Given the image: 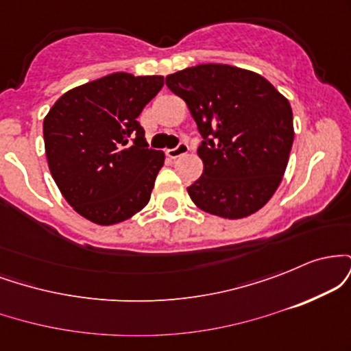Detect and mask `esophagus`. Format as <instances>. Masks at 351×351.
Here are the masks:
<instances>
[{"label":"esophagus","instance_id":"1","mask_svg":"<svg viewBox=\"0 0 351 351\" xmlns=\"http://www.w3.org/2000/svg\"><path fill=\"white\" fill-rule=\"evenodd\" d=\"M189 152V147L186 143H178L176 145L175 148H170V150H167V155L170 156L171 160H175V158H178V156H183V155H186V153Z\"/></svg>","mask_w":351,"mask_h":351}]
</instances>
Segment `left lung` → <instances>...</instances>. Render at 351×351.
I'll return each mask as SVG.
<instances>
[{
	"mask_svg": "<svg viewBox=\"0 0 351 351\" xmlns=\"http://www.w3.org/2000/svg\"><path fill=\"white\" fill-rule=\"evenodd\" d=\"M186 102L203 142L204 170L188 195L199 209L229 219L245 217L272 198L293 143L289 100L256 72L199 64L167 75Z\"/></svg>",
	"mask_w": 351,
	"mask_h": 351,
	"instance_id": "1",
	"label": "left lung"
}]
</instances>
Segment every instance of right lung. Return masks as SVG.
Listing matches in <instances>:
<instances>
[{
    "instance_id": "right-lung-1",
    "label": "right lung",
    "mask_w": 351,
    "mask_h": 351,
    "mask_svg": "<svg viewBox=\"0 0 351 351\" xmlns=\"http://www.w3.org/2000/svg\"><path fill=\"white\" fill-rule=\"evenodd\" d=\"M162 87V75L115 72L66 92L44 119L52 178L92 223H122L150 201L165 155L136 119Z\"/></svg>"
}]
</instances>
